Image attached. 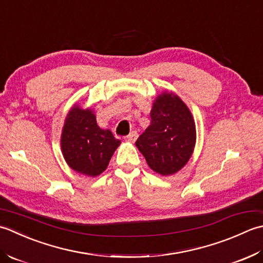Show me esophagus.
<instances>
[{
    "mask_svg": "<svg viewBox=\"0 0 263 263\" xmlns=\"http://www.w3.org/2000/svg\"><path fill=\"white\" fill-rule=\"evenodd\" d=\"M137 137H138V134L136 133V132H132L129 135H127L126 137H125V139L127 142H130V143H134L137 139Z\"/></svg>",
    "mask_w": 263,
    "mask_h": 263,
    "instance_id": "esophagus-1",
    "label": "esophagus"
}]
</instances>
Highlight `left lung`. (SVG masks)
<instances>
[{
	"instance_id": "left-lung-1",
	"label": "left lung",
	"mask_w": 263,
	"mask_h": 263,
	"mask_svg": "<svg viewBox=\"0 0 263 263\" xmlns=\"http://www.w3.org/2000/svg\"><path fill=\"white\" fill-rule=\"evenodd\" d=\"M149 116L151 125L137 138L136 146L155 173L176 174L194 151L196 129L191 111L179 96L164 92L155 99Z\"/></svg>"
}]
</instances>
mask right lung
Wrapping results in <instances>:
<instances>
[{
	"instance_id": "add662e5",
	"label": "right lung",
	"mask_w": 263,
	"mask_h": 263,
	"mask_svg": "<svg viewBox=\"0 0 263 263\" xmlns=\"http://www.w3.org/2000/svg\"><path fill=\"white\" fill-rule=\"evenodd\" d=\"M119 145L114 134L96 124L92 109L74 104L69 111L61 134V149L71 169L89 177L99 176Z\"/></svg>"
}]
</instances>
